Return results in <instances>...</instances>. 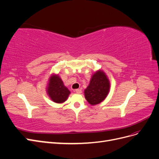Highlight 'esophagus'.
Returning a JSON list of instances; mask_svg holds the SVG:
<instances>
[{"instance_id":"obj_1","label":"esophagus","mask_w":159,"mask_h":159,"mask_svg":"<svg viewBox=\"0 0 159 159\" xmlns=\"http://www.w3.org/2000/svg\"><path fill=\"white\" fill-rule=\"evenodd\" d=\"M75 92L76 93H81V89H77L75 90Z\"/></svg>"}]
</instances>
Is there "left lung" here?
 Segmentation results:
<instances>
[{
    "label": "left lung",
    "instance_id": "left-lung-1",
    "mask_svg": "<svg viewBox=\"0 0 159 159\" xmlns=\"http://www.w3.org/2000/svg\"><path fill=\"white\" fill-rule=\"evenodd\" d=\"M110 89V83L107 75L102 70L92 75L88 88L84 91L85 98L92 105L100 103L106 98Z\"/></svg>",
    "mask_w": 159,
    "mask_h": 159
}]
</instances>
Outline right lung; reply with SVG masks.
Returning a JSON list of instances; mask_svg holds the SVG:
<instances>
[{
    "label": "right lung",
    "mask_w": 159,
    "mask_h": 159,
    "mask_svg": "<svg viewBox=\"0 0 159 159\" xmlns=\"http://www.w3.org/2000/svg\"><path fill=\"white\" fill-rule=\"evenodd\" d=\"M47 93L53 102L61 103L68 99L70 91L64 85L58 75H52L48 84Z\"/></svg>",
    "instance_id": "right-lung-1"
}]
</instances>
